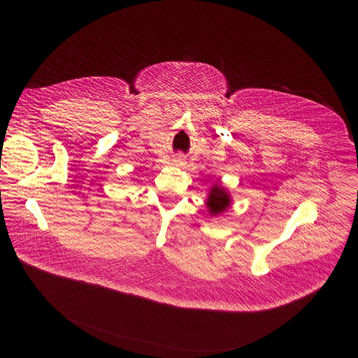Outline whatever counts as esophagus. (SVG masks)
<instances>
[{"label":"esophagus","instance_id":"esophagus-1","mask_svg":"<svg viewBox=\"0 0 358 358\" xmlns=\"http://www.w3.org/2000/svg\"><path fill=\"white\" fill-rule=\"evenodd\" d=\"M173 164L177 165V166H178V165H182V164H184V158H182L181 155H178V157H176V158L173 159Z\"/></svg>","mask_w":358,"mask_h":358}]
</instances>
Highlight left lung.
<instances>
[{
	"label": "left lung",
	"mask_w": 358,
	"mask_h": 358,
	"mask_svg": "<svg viewBox=\"0 0 358 358\" xmlns=\"http://www.w3.org/2000/svg\"><path fill=\"white\" fill-rule=\"evenodd\" d=\"M206 206H208L209 213L212 216L220 215L229 209L231 196L228 194L227 189H224L223 185L215 184L209 192V197H208V201H206Z\"/></svg>",
	"instance_id": "left-lung-1"
}]
</instances>
